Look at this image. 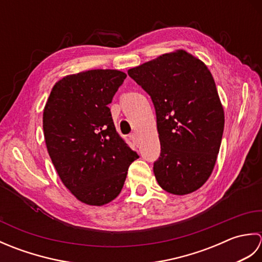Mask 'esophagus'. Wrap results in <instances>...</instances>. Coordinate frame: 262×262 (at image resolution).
I'll return each mask as SVG.
<instances>
[{"label": "esophagus", "mask_w": 262, "mask_h": 262, "mask_svg": "<svg viewBox=\"0 0 262 262\" xmlns=\"http://www.w3.org/2000/svg\"><path fill=\"white\" fill-rule=\"evenodd\" d=\"M130 138H132V141L136 144V145H137L138 143H140V136H138V134H136V133H134V134H132Z\"/></svg>", "instance_id": "34e87169"}]
</instances>
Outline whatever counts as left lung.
I'll return each instance as SVG.
<instances>
[{"instance_id":"obj_1","label":"left lung","mask_w":262,"mask_h":262,"mask_svg":"<svg viewBox=\"0 0 262 262\" xmlns=\"http://www.w3.org/2000/svg\"><path fill=\"white\" fill-rule=\"evenodd\" d=\"M128 75L152 98L161 155L155 179L163 190L183 196L208 180L224 130V109L210 71L183 49L166 53Z\"/></svg>"}]
</instances>
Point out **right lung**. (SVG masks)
<instances>
[{
  "label": "right lung",
  "mask_w": 262,
  "mask_h": 262,
  "mask_svg": "<svg viewBox=\"0 0 262 262\" xmlns=\"http://www.w3.org/2000/svg\"><path fill=\"white\" fill-rule=\"evenodd\" d=\"M126 76L118 70L66 75L55 83L43 108L49 157L64 186L83 204L113 202L138 159L116 130L108 107Z\"/></svg>",
  "instance_id": "1"
}]
</instances>
